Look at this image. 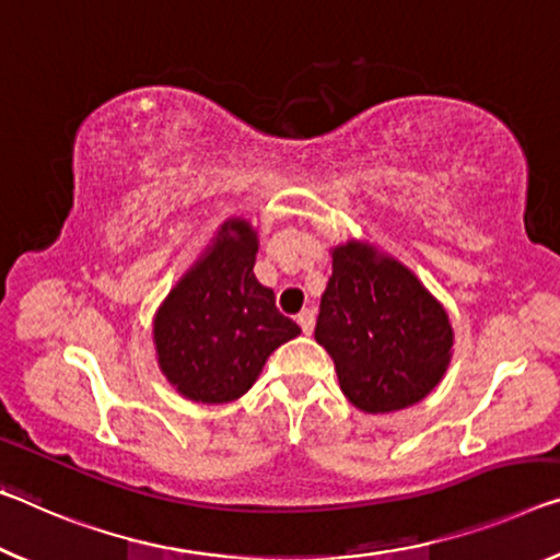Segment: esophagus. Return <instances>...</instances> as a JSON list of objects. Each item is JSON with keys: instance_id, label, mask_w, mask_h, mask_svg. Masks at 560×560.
<instances>
[{"instance_id": "esophagus-1", "label": "esophagus", "mask_w": 560, "mask_h": 560, "mask_svg": "<svg viewBox=\"0 0 560 560\" xmlns=\"http://www.w3.org/2000/svg\"><path fill=\"white\" fill-rule=\"evenodd\" d=\"M298 325H300V328H303L305 335L313 332V328H315V313H313V310H300V313H298Z\"/></svg>"}]
</instances>
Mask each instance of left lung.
Returning <instances> with one entry per match:
<instances>
[{
	"mask_svg": "<svg viewBox=\"0 0 560 560\" xmlns=\"http://www.w3.org/2000/svg\"><path fill=\"white\" fill-rule=\"evenodd\" d=\"M330 255L315 340L332 358L342 395L363 412L416 406L451 365L448 310L408 265L368 240H348Z\"/></svg>",
	"mask_w": 560,
	"mask_h": 560,
	"instance_id": "8db88e82",
	"label": "left lung"
}]
</instances>
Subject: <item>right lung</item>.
<instances>
[{"mask_svg":"<svg viewBox=\"0 0 560 560\" xmlns=\"http://www.w3.org/2000/svg\"><path fill=\"white\" fill-rule=\"evenodd\" d=\"M257 247L253 222L228 218L152 317L160 373L187 400L243 398L272 352L300 335L255 278Z\"/></svg>","mask_w":560,"mask_h":560,"instance_id":"add662e5","label":"right lung"}]
</instances>
